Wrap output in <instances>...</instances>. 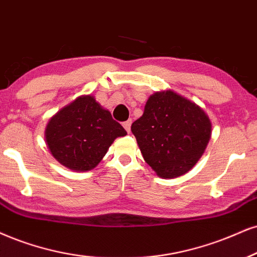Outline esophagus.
I'll return each mask as SVG.
<instances>
[{
	"mask_svg": "<svg viewBox=\"0 0 257 257\" xmlns=\"http://www.w3.org/2000/svg\"><path fill=\"white\" fill-rule=\"evenodd\" d=\"M131 123H132L131 120H127V121L122 122V126H123V128H125L126 131L128 132V134H130V131H131Z\"/></svg>",
	"mask_w": 257,
	"mask_h": 257,
	"instance_id": "34e87169",
	"label": "esophagus"
}]
</instances>
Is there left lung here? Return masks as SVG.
Segmentation results:
<instances>
[{"label": "left lung", "mask_w": 257, "mask_h": 257, "mask_svg": "<svg viewBox=\"0 0 257 257\" xmlns=\"http://www.w3.org/2000/svg\"><path fill=\"white\" fill-rule=\"evenodd\" d=\"M211 128L207 114L173 90L151 95L143 115L131 126L144 161L163 179L181 176L195 166Z\"/></svg>", "instance_id": "1"}]
</instances>
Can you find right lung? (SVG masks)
Masks as SVG:
<instances>
[{"instance_id": "1", "label": "right lung", "mask_w": 257, "mask_h": 257, "mask_svg": "<svg viewBox=\"0 0 257 257\" xmlns=\"http://www.w3.org/2000/svg\"><path fill=\"white\" fill-rule=\"evenodd\" d=\"M123 136L125 128L91 95L77 97L57 112L45 128L50 153L75 172L96 167L114 139Z\"/></svg>"}]
</instances>
